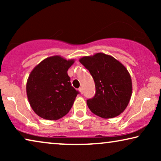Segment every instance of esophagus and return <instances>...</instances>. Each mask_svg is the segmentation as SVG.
I'll use <instances>...</instances> for the list:
<instances>
[{"mask_svg": "<svg viewBox=\"0 0 161 161\" xmlns=\"http://www.w3.org/2000/svg\"><path fill=\"white\" fill-rule=\"evenodd\" d=\"M78 90H79V92H80V94H83V89H82V88H81V87L79 88Z\"/></svg>", "mask_w": 161, "mask_h": 161, "instance_id": "esophagus-1", "label": "esophagus"}]
</instances>
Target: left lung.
<instances>
[{"mask_svg": "<svg viewBox=\"0 0 161 161\" xmlns=\"http://www.w3.org/2000/svg\"><path fill=\"white\" fill-rule=\"evenodd\" d=\"M79 61L89 70L95 83V95L86 101L90 111L104 119L122 114L132 95L131 77L126 67L103 53L83 56Z\"/></svg>", "mask_w": 161, "mask_h": 161, "instance_id": "8db88e82", "label": "left lung"}]
</instances>
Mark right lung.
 <instances>
[{"label": "right lung", "instance_id": "right-lung-1", "mask_svg": "<svg viewBox=\"0 0 161 161\" xmlns=\"http://www.w3.org/2000/svg\"><path fill=\"white\" fill-rule=\"evenodd\" d=\"M74 62V59L50 56L31 72L26 83V93L33 111L41 118L59 119L71 109L78 94L71 86L67 74Z\"/></svg>", "mask_w": 161, "mask_h": 161}]
</instances>
